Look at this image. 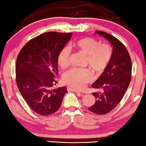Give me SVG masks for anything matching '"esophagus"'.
<instances>
[{
    "instance_id": "esophagus-1",
    "label": "esophagus",
    "mask_w": 146,
    "mask_h": 146,
    "mask_svg": "<svg viewBox=\"0 0 146 146\" xmlns=\"http://www.w3.org/2000/svg\"><path fill=\"white\" fill-rule=\"evenodd\" d=\"M68 91H73V92H78V93H81V92L79 91V90H76V89H74V88H68ZM81 94H82V93H81Z\"/></svg>"
}]
</instances>
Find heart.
I'll use <instances>...</instances> for the list:
<instances>
[{"label": "heart", "mask_w": 146, "mask_h": 146, "mask_svg": "<svg viewBox=\"0 0 146 146\" xmlns=\"http://www.w3.org/2000/svg\"><path fill=\"white\" fill-rule=\"evenodd\" d=\"M72 46L86 56V64L96 74L103 73L107 68L113 55L111 47L108 44H101L93 38L85 37L73 43ZM70 50L65 47L60 51L58 57L59 65L66 67L69 64ZM92 79V74L88 69L72 68L64 74L63 81L76 89H83Z\"/></svg>", "instance_id": "obj_1"}]
</instances>
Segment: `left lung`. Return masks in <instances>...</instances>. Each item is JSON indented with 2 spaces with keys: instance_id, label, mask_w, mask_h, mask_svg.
I'll return each mask as SVG.
<instances>
[{
  "instance_id": "1",
  "label": "left lung",
  "mask_w": 146,
  "mask_h": 146,
  "mask_svg": "<svg viewBox=\"0 0 146 146\" xmlns=\"http://www.w3.org/2000/svg\"><path fill=\"white\" fill-rule=\"evenodd\" d=\"M95 33L107 39L113 46L112 58L109 65L92 84V88L101 91L92 92L96 102L88 108L95 114L105 115L116 107L125 93L131 81L132 64L126 48L116 37L101 31Z\"/></svg>"
}]
</instances>
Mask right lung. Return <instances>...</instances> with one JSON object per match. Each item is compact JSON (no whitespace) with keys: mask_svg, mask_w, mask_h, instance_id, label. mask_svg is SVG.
<instances>
[{"mask_svg":"<svg viewBox=\"0 0 146 146\" xmlns=\"http://www.w3.org/2000/svg\"><path fill=\"white\" fill-rule=\"evenodd\" d=\"M72 33L47 32L28 41L21 50L15 66L16 82L24 100L37 114L56 112L67 93L66 87L52 89L58 82V57Z\"/></svg>","mask_w":146,"mask_h":146,"instance_id":"right-lung-1","label":"right lung"}]
</instances>
